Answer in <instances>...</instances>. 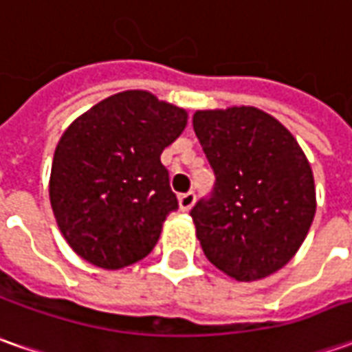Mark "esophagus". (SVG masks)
<instances>
[{"label": "esophagus", "mask_w": 352, "mask_h": 352, "mask_svg": "<svg viewBox=\"0 0 352 352\" xmlns=\"http://www.w3.org/2000/svg\"><path fill=\"white\" fill-rule=\"evenodd\" d=\"M178 201H180V210L190 211L192 206L196 204V194L194 192H186V194H180L178 196Z\"/></svg>", "instance_id": "obj_1"}]
</instances>
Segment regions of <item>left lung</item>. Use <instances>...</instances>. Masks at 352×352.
Instances as JSON below:
<instances>
[{
  "instance_id": "8db88e82",
  "label": "left lung",
  "mask_w": 352,
  "mask_h": 352,
  "mask_svg": "<svg viewBox=\"0 0 352 352\" xmlns=\"http://www.w3.org/2000/svg\"><path fill=\"white\" fill-rule=\"evenodd\" d=\"M194 131L215 172L190 215L208 261L227 276H270L302 247L316 215V186L288 129L256 107L196 111Z\"/></svg>"
}]
</instances>
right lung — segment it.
<instances>
[{
  "instance_id": "1",
  "label": "right lung",
  "mask_w": 352,
  "mask_h": 352,
  "mask_svg": "<svg viewBox=\"0 0 352 352\" xmlns=\"http://www.w3.org/2000/svg\"><path fill=\"white\" fill-rule=\"evenodd\" d=\"M188 113L142 89L96 103L64 131L50 170V206L84 261L117 270L139 263L178 210L162 151L182 135Z\"/></svg>"
}]
</instances>
